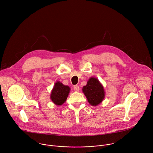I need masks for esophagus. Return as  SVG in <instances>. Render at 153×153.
I'll return each instance as SVG.
<instances>
[{
	"mask_svg": "<svg viewBox=\"0 0 153 153\" xmlns=\"http://www.w3.org/2000/svg\"><path fill=\"white\" fill-rule=\"evenodd\" d=\"M73 89H74V92H78L80 90V88H79V86L78 85H75L73 87Z\"/></svg>",
	"mask_w": 153,
	"mask_h": 153,
	"instance_id": "obj_1",
	"label": "esophagus"
}]
</instances>
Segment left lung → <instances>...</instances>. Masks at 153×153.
I'll return each mask as SVG.
<instances>
[{
    "label": "left lung",
    "instance_id": "1",
    "mask_svg": "<svg viewBox=\"0 0 153 153\" xmlns=\"http://www.w3.org/2000/svg\"><path fill=\"white\" fill-rule=\"evenodd\" d=\"M82 91L88 102L93 106H98L102 102L105 97V92L103 85L97 78L93 77L88 80L86 85L83 87Z\"/></svg>",
    "mask_w": 153,
    "mask_h": 153
}]
</instances>
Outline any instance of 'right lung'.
Returning <instances> with one entry per match:
<instances>
[{
    "mask_svg": "<svg viewBox=\"0 0 153 153\" xmlns=\"http://www.w3.org/2000/svg\"><path fill=\"white\" fill-rule=\"evenodd\" d=\"M70 88L68 86L64 85L61 82H56L51 92L50 99L57 106H61L66 100Z\"/></svg>",
    "mask_w": 153,
    "mask_h": 153,
    "instance_id": "1",
    "label": "right lung"
}]
</instances>
